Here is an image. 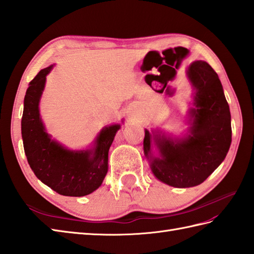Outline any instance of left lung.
Segmentation results:
<instances>
[{
	"mask_svg": "<svg viewBox=\"0 0 254 254\" xmlns=\"http://www.w3.org/2000/svg\"><path fill=\"white\" fill-rule=\"evenodd\" d=\"M186 74L194 91L187 131L174 137L160 129H144L143 139L151 172L176 188L203 183L225 160L232 143V117L217 74L204 61L192 62Z\"/></svg>",
	"mask_w": 254,
	"mask_h": 254,
	"instance_id": "1",
	"label": "left lung"
}]
</instances>
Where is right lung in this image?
<instances>
[{
  "label": "right lung",
  "instance_id": "1",
  "mask_svg": "<svg viewBox=\"0 0 254 254\" xmlns=\"http://www.w3.org/2000/svg\"><path fill=\"white\" fill-rule=\"evenodd\" d=\"M53 67L39 71L26 91L21 118L25 154L32 172L44 185L62 195L83 196L102 185L109 170L110 146L121 124L102 128L91 146L83 150H70L51 138L41 120L39 104L47 75Z\"/></svg>",
  "mask_w": 254,
  "mask_h": 254
}]
</instances>
